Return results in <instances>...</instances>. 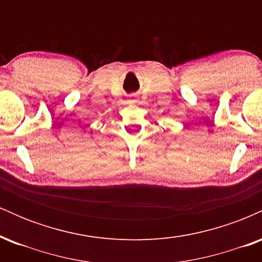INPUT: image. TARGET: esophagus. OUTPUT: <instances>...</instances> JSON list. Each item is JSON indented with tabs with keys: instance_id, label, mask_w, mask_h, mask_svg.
Segmentation results:
<instances>
[{
	"instance_id": "34e87169",
	"label": "esophagus",
	"mask_w": 262,
	"mask_h": 262,
	"mask_svg": "<svg viewBox=\"0 0 262 262\" xmlns=\"http://www.w3.org/2000/svg\"><path fill=\"white\" fill-rule=\"evenodd\" d=\"M128 102H129V103H135V102H137V100H135V98L132 97V98H129Z\"/></svg>"
}]
</instances>
